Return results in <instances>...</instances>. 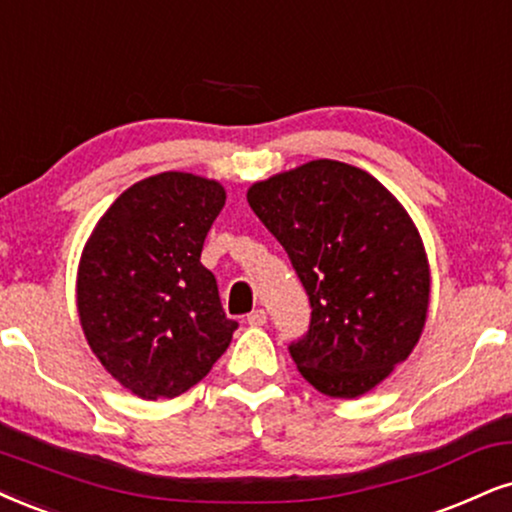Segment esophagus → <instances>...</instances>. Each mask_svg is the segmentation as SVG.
I'll list each match as a JSON object with an SVG mask.
<instances>
[{"label": "esophagus", "instance_id": "1", "mask_svg": "<svg viewBox=\"0 0 512 512\" xmlns=\"http://www.w3.org/2000/svg\"><path fill=\"white\" fill-rule=\"evenodd\" d=\"M246 323H249L251 327H261V325L268 323V315H266V311H263V308H256V311H251L249 315H246Z\"/></svg>", "mask_w": 512, "mask_h": 512}]
</instances>
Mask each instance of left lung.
<instances>
[{"label":"left lung","mask_w":512,"mask_h":512,"mask_svg":"<svg viewBox=\"0 0 512 512\" xmlns=\"http://www.w3.org/2000/svg\"><path fill=\"white\" fill-rule=\"evenodd\" d=\"M249 206L311 301V325L289 344L320 394L356 399L418 344L430 306V266L418 227L365 170L318 159L256 182Z\"/></svg>","instance_id":"left-lung-1"}]
</instances>
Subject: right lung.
Returning a JSON list of instances; mask_svg holds the SVG:
<instances>
[{
  "instance_id": "obj_1",
  "label": "right lung",
  "mask_w": 512,
  "mask_h": 512,
  "mask_svg": "<svg viewBox=\"0 0 512 512\" xmlns=\"http://www.w3.org/2000/svg\"><path fill=\"white\" fill-rule=\"evenodd\" d=\"M225 206L216 180L151 175L109 206L82 249L78 315L99 363L140 399H175L204 380L230 346L201 249Z\"/></svg>"
}]
</instances>
